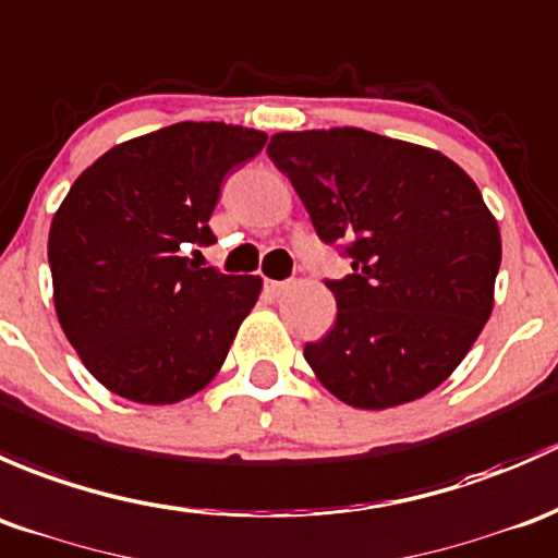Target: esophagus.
Returning a JSON list of instances; mask_svg holds the SVG:
<instances>
[{"label": "esophagus", "instance_id": "obj_1", "mask_svg": "<svg viewBox=\"0 0 558 558\" xmlns=\"http://www.w3.org/2000/svg\"><path fill=\"white\" fill-rule=\"evenodd\" d=\"M287 287H290V281H274V279L266 281V290L271 292V295H281V292H284Z\"/></svg>", "mask_w": 558, "mask_h": 558}]
</instances>
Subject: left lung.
I'll use <instances>...</instances> for the list:
<instances>
[{
  "instance_id": "8db88e82",
  "label": "left lung",
  "mask_w": 558,
  "mask_h": 558,
  "mask_svg": "<svg viewBox=\"0 0 558 558\" xmlns=\"http://www.w3.org/2000/svg\"><path fill=\"white\" fill-rule=\"evenodd\" d=\"M268 158L352 263L325 281L338 317L306 363L354 408L433 392L492 314L502 241L475 182L446 155L363 129L277 134Z\"/></svg>"
}]
</instances>
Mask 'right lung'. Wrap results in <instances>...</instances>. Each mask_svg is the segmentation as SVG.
Segmentation results:
<instances>
[{"instance_id":"obj_1","label":"right lung","mask_w":558,"mask_h":558,"mask_svg":"<svg viewBox=\"0 0 558 558\" xmlns=\"http://www.w3.org/2000/svg\"><path fill=\"white\" fill-rule=\"evenodd\" d=\"M263 131L177 123L101 155L69 187L48 239L56 314L109 392L147 405L185 400L226 363L257 277L195 266L222 182L263 150Z\"/></svg>"}]
</instances>
